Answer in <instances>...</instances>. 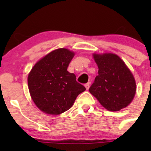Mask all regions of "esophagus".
<instances>
[{
    "label": "esophagus",
    "instance_id": "obj_1",
    "mask_svg": "<svg viewBox=\"0 0 151 151\" xmlns=\"http://www.w3.org/2000/svg\"><path fill=\"white\" fill-rule=\"evenodd\" d=\"M85 88H86V90H88V89H89L90 83H86V84H85Z\"/></svg>",
    "mask_w": 151,
    "mask_h": 151
}]
</instances>
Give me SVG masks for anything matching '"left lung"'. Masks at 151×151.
Segmentation results:
<instances>
[{
  "label": "left lung",
  "instance_id": "left-lung-1",
  "mask_svg": "<svg viewBox=\"0 0 151 151\" xmlns=\"http://www.w3.org/2000/svg\"><path fill=\"white\" fill-rule=\"evenodd\" d=\"M99 74L89 91L100 104L109 111L115 112L132 102L136 93L133 74L117 55L94 54Z\"/></svg>",
  "mask_w": 151,
  "mask_h": 151
}]
</instances>
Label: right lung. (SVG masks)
<instances>
[{"label":"right lung","instance_id":"add662e5","mask_svg":"<svg viewBox=\"0 0 151 151\" xmlns=\"http://www.w3.org/2000/svg\"><path fill=\"white\" fill-rule=\"evenodd\" d=\"M74 53L58 49L35 64L28 77L30 96L39 109L50 115H59L71 107L77 96L85 91L75 74L67 71Z\"/></svg>","mask_w":151,"mask_h":151}]
</instances>
